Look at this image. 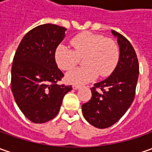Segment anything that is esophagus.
Returning <instances> with one entry per match:
<instances>
[{"label": "esophagus", "instance_id": "34e87169", "mask_svg": "<svg viewBox=\"0 0 152 152\" xmlns=\"http://www.w3.org/2000/svg\"><path fill=\"white\" fill-rule=\"evenodd\" d=\"M81 86L80 85H73V88L74 89V90H78V89H79Z\"/></svg>", "mask_w": 152, "mask_h": 152}]
</instances>
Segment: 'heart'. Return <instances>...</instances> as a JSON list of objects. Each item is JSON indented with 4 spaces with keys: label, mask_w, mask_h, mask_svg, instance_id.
Listing matches in <instances>:
<instances>
[{
    "label": "heart",
    "mask_w": 152,
    "mask_h": 152,
    "mask_svg": "<svg viewBox=\"0 0 152 152\" xmlns=\"http://www.w3.org/2000/svg\"><path fill=\"white\" fill-rule=\"evenodd\" d=\"M73 50L59 45L55 50V60L61 70L73 69L84 57L85 67L67 73V82L83 85L96 79L98 74L107 77L114 71L119 60V47L112 39L94 33L82 32L72 38Z\"/></svg>",
    "instance_id": "obj_1"
}]
</instances>
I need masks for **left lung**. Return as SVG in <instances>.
Here are the masks:
<instances>
[{"label":"left lung","mask_w":152,"mask_h":152,"mask_svg":"<svg viewBox=\"0 0 152 152\" xmlns=\"http://www.w3.org/2000/svg\"><path fill=\"white\" fill-rule=\"evenodd\" d=\"M120 56L113 73L91 88V100L82 105L85 118L91 125L106 129L124 115L134 99L139 77V61L135 50L127 39L115 30Z\"/></svg>","instance_id":"obj_1"}]
</instances>
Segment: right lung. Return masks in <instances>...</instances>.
Segmentation results:
<instances>
[{"label": "right lung", "mask_w": 152, "mask_h": 152, "mask_svg": "<svg viewBox=\"0 0 152 152\" xmlns=\"http://www.w3.org/2000/svg\"><path fill=\"white\" fill-rule=\"evenodd\" d=\"M64 27L45 23L32 28L16 50L11 89L21 112L34 124L54 118L72 85H58L64 74L57 67L55 50L65 36Z\"/></svg>", "instance_id": "right-lung-1"}]
</instances>
